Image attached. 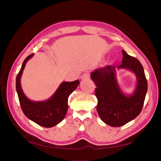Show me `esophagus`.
Listing matches in <instances>:
<instances>
[{
  "mask_svg": "<svg viewBox=\"0 0 161 161\" xmlns=\"http://www.w3.org/2000/svg\"><path fill=\"white\" fill-rule=\"evenodd\" d=\"M89 77H90V73H89V72L84 73L82 76H81V79H82L83 80H87V79H89Z\"/></svg>",
  "mask_w": 161,
  "mask_h": 161,
  "instance_id": "34e87169",
  "label": "esophagus"
}]
</instances>
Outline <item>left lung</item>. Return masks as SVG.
Segmentation results:
<instances>
[{"instance_id": "left-lung-1", "label": "left lung", "mask_w": 161, "mask_h": 161, "mask_svg": "<svg viewBox=\"0 0 161 161\" xmlns=\"http://www.w3.org/2000/svg\"><path fill=\"white\" fill-rule=\"evenodd\" d=\"M122 64L117 68H125L136 74L138 82L133 95L126 96L121 91L116 79V67L107 65L91 74L97 88V110L101 119L113 127L124 126L139 115L142 110L148 83L142 64L134 57L122 50Z\"/></svg>"}]
</instances>
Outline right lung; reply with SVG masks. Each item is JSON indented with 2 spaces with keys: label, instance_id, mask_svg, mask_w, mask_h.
I'll use <instances>...</instances> for the list:
<instances>
[{
  "label": "right lung",
  "instance_id": "add662e5",
  "mask_svg": "<svg viewBox=\"0 0 161 161\" xmlns=\"http://www.w3.org/2000/svg\"><path fill=\"white\" fill-rule=\"evenodd\" d=\"M34 54H30L24 60L20 72L16 77V90L24 114L40 126L50 128L64 119L68 108V98L77 89L80 81L62 82L50 99L45 102H32L24 94L20 86V78L26 62Z\"/></svg>",
  "mask_w": 161,
  "mask_h": 161
}]
</instances>
